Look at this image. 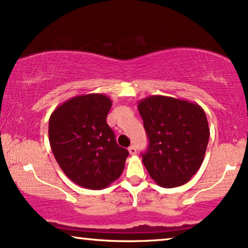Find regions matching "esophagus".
Listing matches in <instances>:
<instances>
[{
	"label": "esophagus",
	"instance_id": "esophagus-1",
	"mask_svg": "<svg viewBox=\"0 0 248 248\" xmlns=\"http://www.w3.org/2000/svg\"><path fill=\"white\" fill-rule=\"evenodd\" d=\"M128 152H130V155H137V148H135L134 145H131V147L128 148Z\"/></svg>",
	"mask_w": 248,
	"mask_h": 248
}]
</instances>
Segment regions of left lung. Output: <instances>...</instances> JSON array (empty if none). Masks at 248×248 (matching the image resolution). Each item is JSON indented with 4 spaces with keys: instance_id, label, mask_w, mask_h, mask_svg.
Instances as JSON below:
<instances>
[{
    "instance_id": "8db88e82",
    "label": "left lung",
    "mask_w": 248,
    "mask_h": 248,
    "mask_svg": "<svg viewBox=\"0 0 248 248\" xmlns=\"http://www.w3.org/2000/svg\"><path fill=\"white\" fill-rule=\"evenodd\" d=\"M149 139L142 161L150 177L165 188L187 183L201 167L210 128L201 106L166 96L139 101Z\"/></svg>"
}]
</instances>
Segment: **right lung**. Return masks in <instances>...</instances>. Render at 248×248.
Returning a JSON list of instances; mask_svg holds the SVG:
<instances>
[{
  "mask_svg": "<svg viewBox=\"0 0 248 248\" xmlns=\"http://www.w3.org/2000/svg\"><path fill=\"white\" fill-rule=\"evenodd\" d=\"M110 98L81 94L55 108L49 117V144L57 164L71 181L103 189L123 172L128 151L120 147L106 118Z\"/></svg>",
  "mask_w": 248,
  "mask_h": 248,
  "instance_id": "right-lung-1",
  "label": "right lung"
}]
</instances>
